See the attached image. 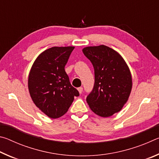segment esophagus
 Returning <instances> with one entry per match:
<instances>
[{"label":"esophagus","instance_id":"1","mask_svg":"<svg viewBox=\"0 0 159 159\" xmlns=\"http://www.w3.org/2000/svg\"><path fill=\"white\" fill-rule=\"evenodd\" d=\"M78 90H79V93L81 94L83 93V88L82 87H80V88H78Z\"/></svg>","mask_w":159,"mask_h":159}]
</instances>
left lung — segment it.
Wrapping results in <instances>:
<instances>
[{
	"label": "left lung",
	"mask_w": 159,
	"mask_h": 159,
	"mask_svg": "<svg viewBox=\"0 0 159 159\" xmlns=\"http://www.w3.org/2000/svg\"><path fill=\"white\" fill-rule=\"evenodd\" d=\"M85 57L95 70V84L86 98L90 109L102 117L120 111L132 90V76L127 64L116 51L106 45L86 47Z\"/></svg>",
	"instance_id": "8db88e82"
}]
</instances>
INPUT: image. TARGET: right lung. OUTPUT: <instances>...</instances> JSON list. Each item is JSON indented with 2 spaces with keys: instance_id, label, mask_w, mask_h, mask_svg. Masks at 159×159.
<instances>
[{
  "instance_id": "right-lung-1",
  "label": "right lung",
  "mask_w": 159,
  "mask_h": 159,
  "mask_svg": "<svg viewBox=\"0 0 159 159\" xmlns=\"http://www.w3.org/2000/svg\"><path fill=\"white\" fill-rule=\"evenodd\" d=\"M74 47H52L35 60L29 75L32 100L51 118L62 116L79 93L71 85L64 66Z\"/></svg>"
}]
</instances>
